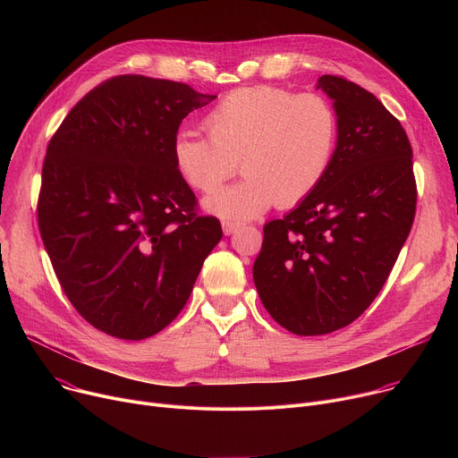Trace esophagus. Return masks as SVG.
<instances>
[{
  "mask_svg": "<svg viewBox=\"0 0 458 458\" xmlns=\"http://www.w3.org/2000/svg\"><path fill=\"white\" fill-rule=\"evenodd\" d=\"M241 225L239 223H233V221H223V232L225 235H232Z\"/></svg>",
  "mask_w": 458,
  "mask_h": 458,
  "instance_id": "1",
  "label": "esophagus"
}]
</instances>
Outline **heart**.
<instances>
[{"instance_id": "obj_1", "label": "heart", "mask_w": 458, "mask_h": 458, "mask_svg": "<svg viewBox=\"0 0 458 458\" xmlns=\"http://www.w3.org/2000/svg\"><path fill=\"white\" fill-rule=\"evenodd\" d=\"M207 138L179 134L174 166L193 190L212 191L233 175L244 179L203 201L214 216L246 221L276 203H302L328 172L339 136L335 108L318 94L257 85L226 94L203 117Z\"/></svg>"}]
</instances>
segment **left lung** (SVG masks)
<instances>
[{
  "label": "left lung",
  "instance_id": "left-lung-1",
  "mask_svg": "<svg viewBox=\"0 0 458 458\" xmlns=\"http://www.w3.org/2000/svg\"><path fill=\"white\" fill-rule=\"evenodd\" d=\"M334 101L337 147L320 184L265 225L253 283L268 313L295 335L352 324L382 290L417 207L411 145L397 117L362 87L317 81Z\"/></svg>",
  "mask_w": 458,
  "mask_h": 458
}]
</instances>
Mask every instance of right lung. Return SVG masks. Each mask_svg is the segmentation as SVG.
<instances>
[{"label": "right lung", "mask_w": 458, "mask_h": 458, "mask_svg": "<svg viewBox=\"0 0 458 458\" xmlns=\"http://www.w3.org/2000/svg\"><path fill=\"white\" fill-rule=\"evenodd\" d=\"M216 96L184 83L115 76L90 90L48 143L38 225L59 284L94 328L156 335L186 304L223 230L195 214L172 145Z\"/></svg>", "instance_id": "right-lung-1"}]
</instances>
